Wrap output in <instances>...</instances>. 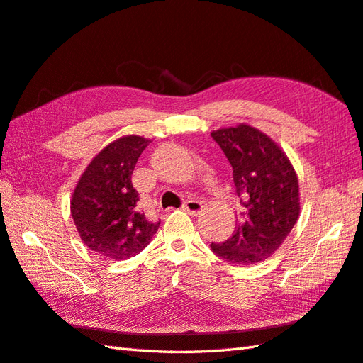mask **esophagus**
<instances>
[{"label": "esophagus", "mask_w": 363, "mask_h": 363, "mask_svg": "<svg viewBox=\"0 0 363 363\" xmlns=\"http://www.w3.org/2000/svg\"><path fill=\"white\" fill-rule=\"evenodd\" d=\"M182 210L187 211L189 215H191V216H196V215H199V213L203 210V203H202L201 201L191 199V201H187V202L184 203Z\"/></svg>", "instance_id": "obj_1"}]
</instances>
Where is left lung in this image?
Wrapping results in <instances>:
<instances>
[{"instance_id": "obj_1", "label": "left lung", "mask_w": 363, "mask_h": 363, "mask_svg": "<svg viewBox=\"0 0 363 363\" xmlns=\"http://www.w3.org/2000/svg\"><path fill=\"white\" fill-rule=\"evenodd\" d=\"M211 136L233 169L244 211L233 236L211 250L236 265L265 261L284 244L301 213L294 167L273 139L248 124L219 128Z\"/></svg>"}]
</instances>
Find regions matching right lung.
Instances as JSON below:
<instances>
[{"label":"right lung","instance_id":"add662e5","mask_svg":"<svg viewBox=\"0 0 363 363\" xmlns=\"http://www.w3.org/2000/svg\"><path fill=\"white\" fill-rule=\"evenodd\" d=\"M150 139L127 135L93 157L73 190L70 213L79 238L91 252L124 261L150 244L160 222L138 206L132 174Z\"/></svg>","mask_w":363,"mask_h":363}]
</instances>
